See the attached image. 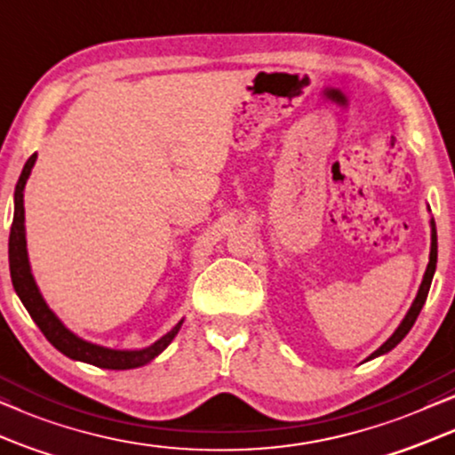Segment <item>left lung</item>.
<instances>
[{
    "mask_svg": "<svg viewBox=\"0 0 455 455\" xmlns=\"http://www.w3.org/2000/svg\"><path fill=\"white\" fill-rule=\"evenodd\" d=\"M431 224H433V235H431V259H428L425 278H422L420 289H418V295H416L414 304H411L410 312L405 314V318L402 320V324L397 326V331L393 332V335H391L389 339H387V341H385L383 345H380V347H379L377 351H374V354H372L368 360L377 358V355H383V354H387V351H391L393 347H395V345H397L399 341H402V339H403L405 335H408L410 329H411V326H414V323H416L418 314H420V310H422V306H425L427 295H428V289H431V283H433L435 268H437V228H435V220H433Z\"/></svg>",
    "mask_w": 455,
    "mask_h": 455,
    "instance_id": "8db88e82",
    "label": "left lung"
}]
</instances>
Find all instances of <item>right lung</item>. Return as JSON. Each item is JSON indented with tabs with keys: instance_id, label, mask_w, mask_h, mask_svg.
<instances>
[{
	"instance_id": "1",
	"label": "right lung",
	"mask_w": 455,
	"mask_h": 455,
	"mask_svg": "<svg viewBox=\"0 0 455 455\" xmlns=\"http://www.w3.org/2000/svg\"><path fill=\"white\" fill-rule=\"evenodd\" d=\"M35 160H37V154H33L24 164L20 179L16 183L14 191V220H12L10 228V243H8V258H10V276L12 284H14L18 298L27 307L30 318L35 320V324L39 326L41 332H44L47 341H50L58 351H62L64 355H68L72 360L87 362V364L108 368V371H129V368H137L148 364L160 355L162 351L168 347V343L172 341L174 335H177L183 320L174 326L171 332H166L160 341H156L149 347L139 349V351H120V349H108L100 347V345L87 343L83 339L66 329V326L60 323L47 304L41 298L37 284L33 281V275H30V266L27 258V239H24V185H27V179L30 174V168H33Z\"/></svg>"
}]
</instances>
